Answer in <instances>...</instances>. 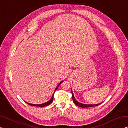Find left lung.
I'll list each match as a JSON object with an SVG mask.
<instances>
[{
  "mask_svg": "<svg viewBox=\"0 0 128 128\" xmlns=\"http://www.w3.org/2000/svg\"><path fill=\"white\" fill-rule=\"evenodd\" d=\"M71 91H72V100H73L74 104H75L76 106H79V107H80V108H90V107L97 106H98L99 104H101V103H100V104H81V103H79V102H78V101L76 100V99L75 98V97H74V95L73 92H72V90H71Z\"/></svg>",
  "mask_w": 128,
  "mask_h": 128,
  "instance_id": "obj_1",
  "label": "left lung"
}]
</instances>
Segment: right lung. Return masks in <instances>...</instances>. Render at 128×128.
I'll list each match as a JSON object with an SVG mask.
<instances>
[{"label": "right lung", "mask_w": 128, "mask_h": 128, "mask_svg": "<svg viewBox=\"0 0 128 128\" xmlns=\"http://www.w3.org/2000/svg\"><path fill=\"white\" fill-rule=\"evenodd\" d=\"M62 82H63V81H62V82H61L58 84V86L56 87V89H55V90H54V93L55 91H56V90L58 89V86H59L60 85V84L62 83ZM54 93H53V94L52 95V98H50V100H49L48 101V102H45V103H44V104H29V103H27V102H25L27 103V104H29V105H30V106H37V107H40V108H42V107H45V106H48L49 104H51V103H52V102H53V95H54Z\"/></svg>", "instance_id": "add662e5"}]
</instances>
